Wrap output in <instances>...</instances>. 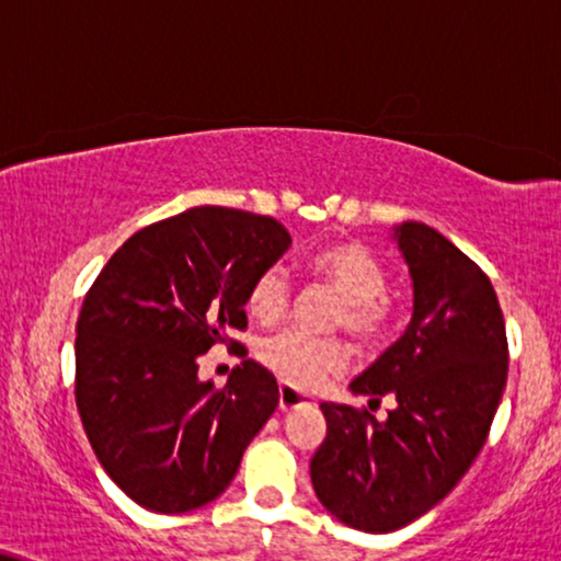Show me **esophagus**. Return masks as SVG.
<instances>
[{
	"mask_svg": "<svg viewBox=\"0 0 561 561\" xmlns=\"http://www.w3.org/2000/svg\"><path fill=\"white\" fill-rule=\"evenodd\" d=\"M316 400L310 394H302L300 389L282 383L279 387V408L282 410H298V408H313Z\"/></svg>",
	"mask_w": 561,
	"mask_h": 561,
	"instance_id": "obj_1",
	"label": "esophagus"
}]
</instances>
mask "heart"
Here are the masks:
<instances>
[{"label": "heart", "mask_w": 561, "mask_h": 561, "mask_svg": "<svg viewBox=\"0 0 561 561\" xmlns=\"http://www.w3.org/2000/svg\"><path fill=\"white\" fill-rule=\"evenodd\" d=\"M310 272L342 295L334 327H345L366 345H379L397 327V306L387 295L389 274L383 263L360 242L323 248L310 259ZM293 302V282L282 266H266L248 287V313L261 323L285 319ZM261 363L295 389H313L327 376L350 366V347L336 336H313L287 329L259 347Z\"/></svg>", "instance_id": "b5f03b06"}]
</instances>
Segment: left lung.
Wrapping results in <instances>:
<instances>
[{
    "mask_svg": "<svg viewBox=\"0 0 561 561\" xmlns=\"http://www.w3.org/2000/svg\"><path fill=\"white\" fill-rule=\"evenodd\" d=\"M397 240L413 274V321L350 383L394 408L376 421L366 408L321 402L327 438L310 460L323 507L366 533L404 528L455 489L489 438L510 368L483 268L421 221H404Z\"/></svg>",
    "mask_w": 561,
    "mask_h": 561,
    "instance_id": "1",
    "label": "left lung"
}]
</instances>
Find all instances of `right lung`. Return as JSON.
Instances as JSON below:
<instances>
[{"label": "right lung", "mask_w": 561, "mask_h": 561, "mask_svg": "<svg viewBox=\"0 0 561 561\" xmlns=\"http://www.w3.org/2000/svg\"><path fill=\"white\" fill-rule=\"evenodd\" d=\"M289 242L274 216L198 206L138 229L85 293L78 413L99 462L140 507L180 515L219 496L279 404L259 363L242 360L216 387L198 379V357L240 347L229 332L248 329V287Z\"/></svg>", "instance_id": "add662e5"}]
</instances>
